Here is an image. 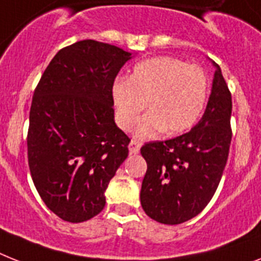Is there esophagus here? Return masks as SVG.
I'll return each mask as SVG.
<instances>
[{
    "label": "esophagus",
    "instance_id": "34e87169",
    "mask_svg": "<svg viewBox=\"0 0 261 261\" xmlns=\"http://www.w3.org/2000/svg\"><path fill=\"white\" fill-rule=\"evenodd\" d=\"M140 148H141V144L137 143L136 140H130V143H129V152L132 154L139 153Z\"/></svg>",
    "mask_w": 261,
    "mask_h": 261
}]
</instances>
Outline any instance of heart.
<instances>
[{
  "label": "heart",
  "mask_w": 261,
  "mask_h": 261,
  "mask_svg": "<svg viewBox=\"0 0 261 261\" xmlns=\"http://www.w3.org/2000/svg\"><path fill=\"white\" fill-rule=\"evenodd\" d=\"M111 93L116 121L124 130L135 128L146 104L149 112L136 136L148 140L163 130L178 135L195 125L205 107L208 79L199 66L160 56L136 64L128 80H116Z\"/></svg>",
  "instance_id": "1"
}]
</instances>
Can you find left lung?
Wrapping results in <instances>:
<instances>
[{"label": "left lung", "mask_w": 261, "mask_h": 261, "mask_svg": "<svg viewBox=\"0 0 261 261\" xmlns=\"http://www.w3.org/2000/svg\"><path fill=\"white\" fill-rule=\"evenodd\" d=\"M205 112L188 133L141 148L146 173L141 206L157 223L174 225L197 216L220 182L231 145L232 98L215 61Z\"/></svg>", "instance_id": "1"}]
</instances>
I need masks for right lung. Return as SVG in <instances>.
Instances as JSON below:
<instances>
[{
  "mask_svg": "<svg viewBox=\"0 0 261 261\" xmlns=\"http://www.w3.org/2000/svg\"><path fill=\"white\" fill-rule=\"evenodd\" d=\"M132 57L115 45L79 41L53 57L34 90L30 174L62 220L81 223L104 210L108 184L128 157L130 140L116 125L111 90Z\"/></svg>",
  "mask_w": 261,
  "mask_h": 261,
  "instance_id": "1",
  "label": "right lung"
}]
</instances>
